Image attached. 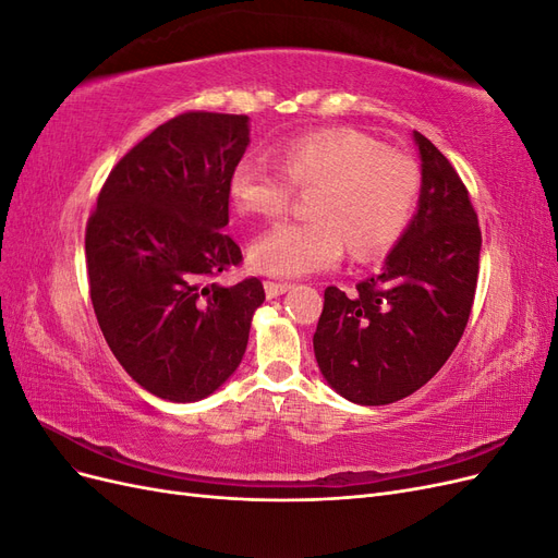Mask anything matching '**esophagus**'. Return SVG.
Masks as SVG:
<instances>
[{"instance_id":"obj_1","label":"esophagus","mask_w":558,"mask_h":558,"mask_svg":"<svg viewBox=\"0 0 558 558\" xmlns=\"http://www.w3.org/2000/svg\"><path fill=\"white\" fill-rule=\"evenodd\" d=\"M286 291H291V283H281V281H265V293L267 298H279Z\"/></svg>"}]
</instances>
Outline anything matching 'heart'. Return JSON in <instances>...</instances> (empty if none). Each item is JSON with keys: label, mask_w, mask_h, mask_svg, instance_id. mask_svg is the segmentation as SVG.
Listing matches in <instances>:
<instances>
[{"label": "heart", "mask_w": 558, "mask_h": 558, "mask_svg": "<svg viewBox=\"0 0 558 558\" xmlns=\"http://www.w3.org/2000/svg\"><path fill=\"white\" fill-rule=\"evenodd\" d=\"M279 167L244 158L232 167L228 193L242 214L277 218L295 189L310 191V218L286 221L248 246L253 269L305 277L340 260L344 244L356 260L386 253L408 230L421 174L414 158L365 132L332 128L300 134L277 148Z\"/></svg>", "instance_id": "obj_1"}]
</instances>
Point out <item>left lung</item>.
<instances>
[{
  "label": "left lung",
  "mask_w": 558,
  "mask_h": 558,
  "mask_svg": "<svg viewBox=\"0 0 558 558\" xmlns=\"http://www.w3.org/2000/svg\"><path fill=\"white\" fill-rule=\"evenodd\" d=\"M421 197L410 228L356 291L328 286L314 332L316 363L337 393L388 404L435 377L468 326L482 230L465 183L424 134Z\"/></svg>",
  "instance_id": "left-lung-1"
}]
</instances>
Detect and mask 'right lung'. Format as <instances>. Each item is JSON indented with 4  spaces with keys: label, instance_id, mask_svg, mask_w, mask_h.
<instances>
[{
    "label": "right lung",
    "instance_id": "obj_1",
    "mask_svg": "<svg viewBox=\"0 0 558 558\" xmlns=\"http://www.w3.org/2000/svg\"><path fill=\"white\" fill-rule=\"evenodd\" d=\"M248 146V116L185 111L109 172L86 226L90 300L105 340L148 393L195 402L221 386L248 342L265 291L242 265L228 179Z\"/></svg>",
    "mask_w": 558,
    "mask_h": 558
}]
</instances>
